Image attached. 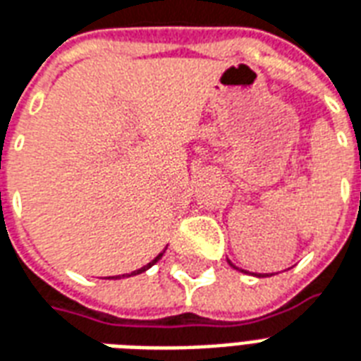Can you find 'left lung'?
Segmentation results:
<instances>
[{
  "instance_id": "obj_1",
  "label": "left lung",
  "mask_w": 361,
  "mask_h": 361,
  "mask_svg": "<svg viewBox=\"0 0 361 361\" xmlns=\"http://www.w3.org/2000/svg\"><path fill=\"white\" fill-rule=\"evenodd\" d=\"M228 262H229V260H228ZM229 266H233V264H231V262H229ZM233 268H235V266H233ZM237 269H239V268H237ZM241 271H243V269H241Z\"/></svg>"
}]
</instances>
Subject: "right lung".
Listing matches in <instances>:
<instances>
[{
    "label": "right lung",
    "instance_id": "1",
    "mask_svg": "<svg viewBox=\"0 0 361 361\" xmlns=\"http://www.w3.org/2000/svg\"><path fill=\"white\" fill-rule=\"evenodd\" d=\"M164 250H166V248H164ZM164 250H162V252H160L159 256H157V258H154V260H151V262L147 264V266H143V268H140V269H135V271H132V274H124V276H114V277H106V279H120V277H130V276H137V274H141V271H145V269H149L151 268V266H153V264H157L160 260V258H162V255H164Z\"/></svg>",
    "mask_w": 361,
    "mask_h": 361
}]
</instances>
